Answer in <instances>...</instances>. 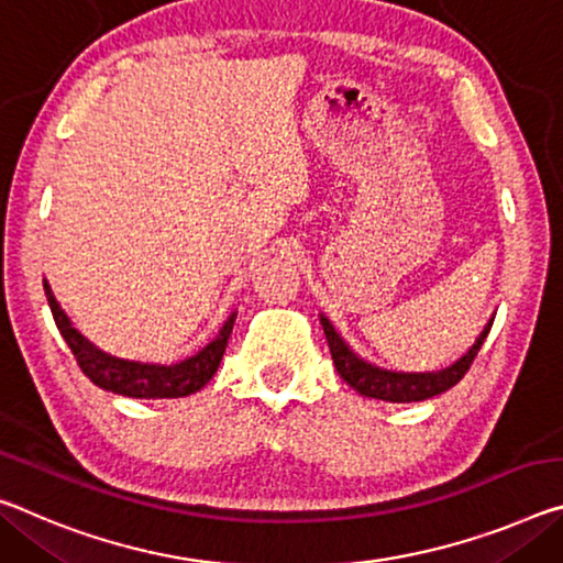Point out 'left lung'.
<instances>
[{
    "label": "left lung",
    "mask_w": 563,
    "mask_h": 563,
    "mask_svg": "<svg viewBox=\"0 0 563 563\" xmlns=\"http://www.w3.org/2000/svg\"><path fill=\"white\" fill-rule=\"evenodd\" d=\"M494 316L488 318V323L478 333L474 345H471L461 358H456L451 365H445V368L418 371V373L388 371V368H380L376 363L361 358V355L343 341V335L338 333L335 325L330 323L328 316L323 313H320V325H323V333L328 338V347H330V355H333L335 371L341 373V378L347 383V386L358 390V394L365 398L388 400V404H413V400H426L443 394V390L453 388L463 376H466V371L471 368L476 353L486 341L490 325H494Z\"/></svg>",
    "instance_id": "8db88e82"
}]
</instances>
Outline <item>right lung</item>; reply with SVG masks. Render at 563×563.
Masks as SVG:
<instances>
[{
  "label": "right lung",
  "instance_id": "1",
  "mask_svg": "<svg viewBox=\"0 0 563 563\" xmlns=\"http://www.w3.org/2000/svg\"><path fill=\"white\" fill-rule=\"evenodd\" d=\"M44 296H47L49 310L59 328V335L65 338L69 351L75 353L85 376L102 390H110V394L128 398H183L198 394V390L208 386V380L216 376L238 316L233 310L218 330V335L212 338L208 345H202L198 353L187 355L183 361L142 363L118 358V355L104 353L102 347L87 341V338L73 325V320H69L65 310H62L47 280H44Z\"/></svg>",
  "mask_w": 563,
  "mask_h": 563
}]
</instances>
